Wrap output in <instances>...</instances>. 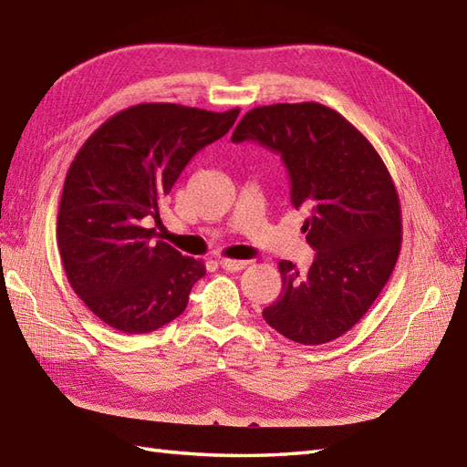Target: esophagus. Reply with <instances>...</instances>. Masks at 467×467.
I'll return each mask as SVG.
<instances>
[{"instance_id": "esophagus-1", "label": "esophagus", "mask_w": 467, "mask_h": 467, "mask_svg": "<svg viewBox=\"0 0 467 467\" xmlns=\"http://www.w3.org/2000/svg\"><path fill=\"white\" fill-rule=\"evenodd\" d=\"M219 265L224 268V270H233V273H236V270H243L248 266V260H234V258H221Z\"/></svg>"}]
</instances>
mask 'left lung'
<instances>
[{
  "label": "left lung",
  "mask_w": 467,
  "mask_h": 467,
  "mask_svg": "<svg viewBox=\"0 0 467 467\" xmlns=\"http://www.w3.org/2000/svg\"><path fill=\"white\" fill-rule=\"evenodd\" d=\"M276 150L290 175V201L306 209L302 231L317 251L306 275L280 260L283 290L263 310L292 342L317 346L348 332L389 280L402 246V209L382 157L327 105L254 107L233 140Z\"/></svg>",
  "instance_id": "1"
}]
</instances>
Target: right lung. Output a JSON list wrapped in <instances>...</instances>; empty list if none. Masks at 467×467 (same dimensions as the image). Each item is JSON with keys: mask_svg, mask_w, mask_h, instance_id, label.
<instances>
[{"mask_svg": "<svg viewBox=\"0 0 467 467\" xmlns=\"http://www.w3.org/2000/svg\"><path fill=\"white\" fill-rule=\"evenodd\" d=\"M241 109L214 113L177 103H139L85 140L65 177L57 248L87 308L111 328L145 334L187 308L202 260L153 241L159 207L191 157L224 137Z\"/></svg>", "mask_w": 467, "mask_h": 467, "instance_id": "add662e5", "label": "right lung"}]
</instances>
